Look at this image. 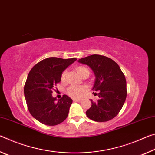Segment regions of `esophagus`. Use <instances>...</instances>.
<instances>
[{
	"label": "esophagus",
	"mask_w": 155,
	"mask_h": 155,
	"mask_svg": "<svg viewBox=\"0 0 155 155\" xmlns=\"http://www.w3.org/2000/svg\"><path fill=\"white\" fill-rule=\"evenodd\" d=\"M73 101H76V102H80L81 101V100H79V99H73Z\"/></svg>",
	"instance_id": "1"
}]
</instances>
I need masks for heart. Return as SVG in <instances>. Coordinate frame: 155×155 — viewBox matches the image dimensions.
<instances>
[{
	"mask_svg": "<svg viewBox=\"0 0 155 155\" xmlns=\"http://www.w3.org/2000/svg\"><path fill=\"white\" fill-rule=\"evenodd\" d=\"M78 74L81 75L85 71H89L87 68L84 67H82V66H80V67H78L76 68ZM66 71H64L62 73V75H61V79L62 80H64L66 77ZM87 91L85 87H80V86H77V85H72L68 88L67 90V94L70 96V97H73V98H80L82 97V96L84 95V93Z\"/></svg>",
	"mask_w": 155,
	"mask_h": 155,
	"instance_id": "obj_1",
	"label": "heart"
}]
</instances>
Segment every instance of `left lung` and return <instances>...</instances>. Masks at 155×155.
Masks as SVG:
<instances>
[{"mask_svg":"<svg viewBox=\"0 0 155 155\" xmlns=\"http://www.w3.org/2000/svg\"><path fill=\"white\" fill-rule=\"evenodd\" d=\"M78 62L89 67L95 75L93 90L99 100H91V107L86 114L91 120L104 122L118 115L125 102L127 90L125 76L115 61L100 55L81 58Z\"/></svg>","mask_w":155,"mask_h":155,"instance_id":"8db88e82","label":"left lung"}]
</instances>
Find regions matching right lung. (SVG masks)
<instances>
[{"label":"right lung","mask_w":155,"mask_h":155,"mask_svg":"<svg viewBox=\"0 0 155 155\" xmlns=\"http://www.w3.org/2000/svg\"><path fill=\"white\" fill-rule=\"evenodd\" d=\"M76 60L48 58L35 64L29 73L24 87L25 100L29 113L40 123L55 126L67 119L73 100L64 95L57 101L52 91L61 81L62 72Z\"/></svg>","instance_id":"1"}]
</instances>
